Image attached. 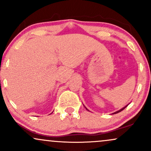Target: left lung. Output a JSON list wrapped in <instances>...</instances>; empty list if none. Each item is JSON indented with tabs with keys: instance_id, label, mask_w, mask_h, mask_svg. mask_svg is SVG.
<instances>
[{
	"instance_id": "left-lung-1",
	"label": "left lung",
	"mask_w": 151,
	"mask_h": 151,
	"mask_svg": "<svg viewBox=\"0 0 151 151\" xmlns=\"http://www.w3.org/2000/svg\"><path fill=\"white\" fill-rule=\"evenodd\" d=\"M129 104H128V105H129ZM83 105H84V104H83ZM128 105H126V106H124V107H123V108H122V109H120V110H119V111H117L114 112V113H113V114H118V113H119V112H121V111H123V110H124V109H125V108H126V106H128ZM84 107H85V106H84ZM85 109H86V110H87V111H89V110H88V109H86V107H85Z\"/></svg>"
}]
</instances>
